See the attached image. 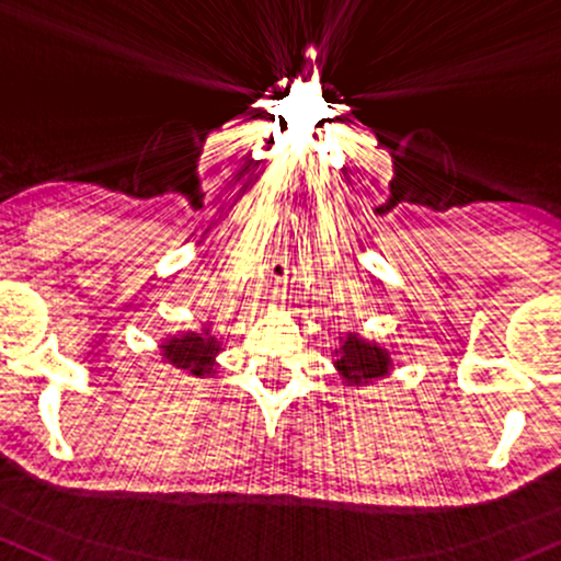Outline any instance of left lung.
Returning a JSON list of instances; mask_svg holds the SVG:
<instances>
[{"label":"left lung","instance_id":"8db88e82","mask_svg":"<svg viewBox=\"0 0 561 561\" xmlns=\"http://www.w3.org/2000/svg\"><path fill=\"white\" fill-rule=\"evenodd\" d=\"M334 353L336 371H340V377L345 379L347 385L371 382V379L388 375L390 366H393L390 353L385 351V347H379L377 342L360 340L358 334H347L345 340H342L340 351Z\"/></svg>","mask_w":561,"mask_h":561}]
</instances>
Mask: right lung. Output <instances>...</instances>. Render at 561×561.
Wrapping results in <instances>:
<instances>
[{"label": "right lung", "mask_w": 561, "mask_h": 561, "mask_svg": "<svg viewBox=\"0 0 561 561\" xmlns=\"http://www.w3.org/2000/svg\"><path fill=\"white\" fill-rule=\"evenodd\" d=\"M162 358L176 369H184L186 375L208 377L214 375L216 353L221 351V342L210 334L208 329L186 331V334H176L171 340L162 342Z\"/></svg>", "instance_id": "add662e5"}]
</instances>
